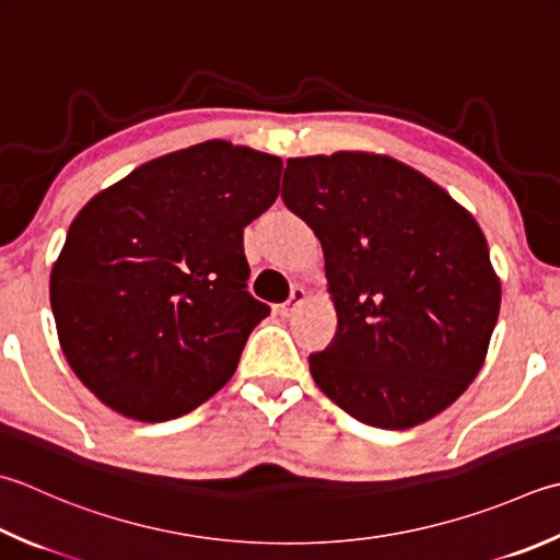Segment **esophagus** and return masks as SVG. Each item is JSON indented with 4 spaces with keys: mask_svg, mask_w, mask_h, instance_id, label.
<instances>
[{
    "mask_svg": "<svg viewBox=\"0 0 560 560\" xmlns=\"http://www.w3.org/2000/svg\"><path fill=\"white\" fill-rule=\"evenodd\" d=\"M303 301H305V291L303 289H293L291 295H289V301L279 305V315L281 317H291L295 313V308H299Z\"/></svg>",
    "mask_w": 560,
    "mask_h": 560,
    "instance_id": "obj_1",
    "label": "esophagus"
}]
</instances>
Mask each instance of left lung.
I'll use <instances>...</instances> for the list:
<instances>
[{
  "label": "left lung",
  "instance_id": "left-lung-1",
  "mask_svg": "<svg viewBox=\"0 0 560 560\" xmlns=\"http://www.w3.org/2000/svg\"><path fill=\"white\" fill-rule=\"evenodd\" d=\"M281 199L320 240L337 332L311 374L347 415L410 430L483 366L500 279L483 230L418 170L374 152L291 158Z\"/></svg>",
  "mask_w": 560,
  "mask_h": 560
}]
</instances>
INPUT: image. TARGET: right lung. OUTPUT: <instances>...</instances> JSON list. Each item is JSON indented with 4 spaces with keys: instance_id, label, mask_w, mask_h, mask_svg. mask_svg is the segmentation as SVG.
Listing matches in <instances>:
<instances>
[{
    "instance_id": "right-lung-1",
    "label": "right lung",
    "mask_w": 560,
    "mask_h": 560,
    "mask_svg": "<svg viewBox=\"0 0 560 560\" xmlns=\"http://www.w3.org/2000/svg\"><path fill=\"white\" fill-rule=\"evenodd\" d=\"M283 162L206 140L145 162L86 203L50 273L62 354L108 408L164 422L235 374L269 305L247 293L243 230Z\"/></svg>"
}]
</instances>
